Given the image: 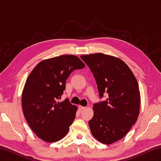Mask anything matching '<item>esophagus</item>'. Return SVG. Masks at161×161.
Segmentation results:
<instances>
[{
    "mask_svg": "<svg viewBox=\"0 0 161 161\" xmlns=\"http://www.w3.org/2000/svg\"><path fill=\"white\" fill-rule=\"evenodd\" d=\"M79 109H80V110H83V109H85L86 108H85V107L79 105Z\"/></svg>",
    "mask_w": 161,
    "mask_h": 161,
    "instance_id": "34e87169",
    "label": "esophagus"
}]
</instances>
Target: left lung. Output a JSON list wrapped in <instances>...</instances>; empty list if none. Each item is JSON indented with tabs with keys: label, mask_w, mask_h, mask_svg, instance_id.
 <instances>
[{
	"label": "left lung",
	"mask_w": 161,
	"mask_h": 161,
	"mask_svg": "<svg viewBox=\"0 0 161 161\" xmlns=\"http://www.w3.org/2000/svg\"><path fill=\"white\" fill-rule=\"evenodd\" d=\"M95 79L104 101L93 105L94 114L89 125L99 142L111 144L123 138L136 122L140 114L138 83L129 66L119 58L95 53L80 56Z\"/></svg>",
	"instance_id": "left-lung-1"
}]
</instances>
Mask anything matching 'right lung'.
Instances as JSON below:
<instances>
[{
	"label": "right lung",
	"instance_id": "1",
	"mask_svg": "<svg viewBox=\"0 0 161 161\" xmlns=\"http://www.w3.org/2000/svg\"><path fill=\"white\" fill-rule=\"evenodd\" d=\"M85 66L79 57L62 55L39 62L27 77L21 97L23 115L33 132L45 142L62 139L75 120L77 106L67 99L58 100L70 73Z\"/></svg>",
	"mask_w": 161,
	"mask_h": 161
}]
</instances>
